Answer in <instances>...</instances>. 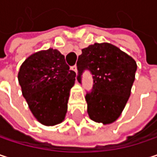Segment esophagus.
Here are the masks:
<instances>
[{
    "label": "esophagus",
    "instance_id": "1",
    "mask_svg": "<svg viewBox=\"0 0 157 157\" xmlns=\"http://www.w3.org/2000/svg\"><path fill=\"white\" fill-rule=\"evenodd\" d=\"M71 70H73L74 72L77 73V66H76V65H74V66H72V67H71Z\"/></svg>",
    "mask_w": 157,
    "mask_h": 157
}]
</instances>
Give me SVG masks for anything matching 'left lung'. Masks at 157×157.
<instances>
[{
    "instance_id": "8db88e82",
    "label": "left lung",
    "mask_w": 157,
    "mask_h": 157,
    "mask_svg": "<svg viewBox=\"0 0 157 157\" xmlns=\"http://www.w3.org/2000/svg\"><path fill=\"white\" fill-rule=\"evenodd\" d=\"M76 65L80 83L85 71L93 77V88L85 95L90 118L105 124L114 122L130 96L136 61L119 48L104 43L82 49Z\"/></svg>"
}]
</instances>
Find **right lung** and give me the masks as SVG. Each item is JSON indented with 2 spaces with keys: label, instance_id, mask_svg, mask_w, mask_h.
<instances>
[{
  "label": "right lung",
  "instance_id": "obj_1",
  "mask_svg": "<svg viewBox=\"0 0 157 157\" xmlns=\"http://www.w3.org/2000/svg\"><path fill=\"white\" fill-rule=\"evenodd\" d=\"M75 76L57 50L41 51L24 61L18 74L19 83L33 114L40 123L54 125L64 119Z\"/></svg>",
  "mask_w": 157,
  "mask_h": 157
}]
</instances>
